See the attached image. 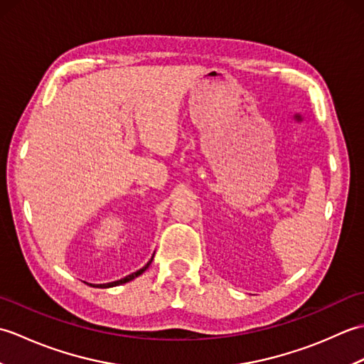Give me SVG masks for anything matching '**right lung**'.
Returning a JSON list of instances; mask_svg holds the SVG:
<instances>
[{
  "label": "right lung",
  "mask_w": 364,
  "mask_h": 364,
  "mask_svg": "<svg viewBox=\"0 0 364 364\" xmlns=\"http://www.w3.org/2000/svg\"><path fill=\"white\" fill-rule=\"evenodd\" d=\"M153 259V258H151ZM151 259L146 262V264L142 267V269H139L137 272H134V274H131V275H128V277H125V278H122V280H117V282H112V283H106V284H100V288H112V286H119V284H123V283H127V282H131V280H134L136 277H139L141 274H144L146 269H149V266H150V262H151Z\"/></svg>",
  "instance_id": "add662e5"
}]
</instances>
